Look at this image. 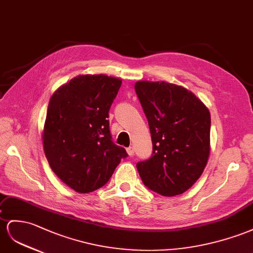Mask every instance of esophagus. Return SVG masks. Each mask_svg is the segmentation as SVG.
Listing matches in <instances>:
<instances>
[{
	"label": "esophagus",
	"instance_id": "esophagus-1",
	"mask_svg": "<svg viewBox=\"0 0 253 253\" xmlns=\"http://www.w3.org/2000/svg\"><path fill=\"white\" fill-rule=\"evenodd\" d=\"M127 153H128L129 156H132V155L134 154V150H133V147H132V146H129V147L127 148Z\"/></svg>",
	"mask_w": 253,
	"mask_h": 253
}]
</instances>
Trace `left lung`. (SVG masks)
I'll return each mask as SVG.
<instances>
[{
    "instance_id": "left-lung-1",
    "label": "left lung",
    "mask_w": 253,
    "mask_h": 253,
    "mask_svg": "<svg viewBox=\"0 0 253 253\" xmlns=\"http://www.w3.org/2000/svg\"><path fill=\"white\" fill-rule=\"evenodd\" d=\"M135 93L150 126L152 157L139 161L142 182L166 197L188 190L202 175L211 151V113L189 89L138 81Z\"/></svg>"
}]
</instances>
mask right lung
I'll return each instance as SVG.
<instances>
[{
	"label": "right lung",
	"instance_id": "1",
	"mask_svg": "<svg viewBox=\"0 0 253 253\" xmlns=\"http://www.w3.org/2000/svg\"><path fill=\"white\" fill-rule=\"evenodd\" d=\"M122 80L106 75H80L51 96L42 132L43 151L52 171L80 193L106 185L127 157L114 144L109 110Z\"/></svg>",
	"mask_w": 253,
	"mask_h": 253
}]
</instances>
